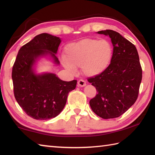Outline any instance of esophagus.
Segmentation results:
<instances>
[{"instance_id":"obj_1","label":"esophagus","mask_w":155,"mask_h":155,"mask_svg":"<svg viewBox=\"0 0 155 155\" xmlns=\"http://www.w3.org/2000/svg\"><path fill=\"white\" fill-rule=\"evenodd\" d=\"M86 83H85V81L83 80H79L78 81V87H83L86 86Z\"/></svg>"}]
</instances>
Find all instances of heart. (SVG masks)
Returning a JSON list of instances; mask_svg holds the SVG:
<instances>
[{
    "mask_svg": "<svg viewBox=\"0 0 155 155\" xmlns=\"http://www.w3.org/2000/svg\"><path fill=\"white\" fill-rule=\"evenodd\" d=\"M113 53V48L109 41L84 38L66 46L62 62L69 71L75 72L77 67H81L85 75L95 77L107 70Z\"/></svg>",
    "mask_w": 155,
    "mask_h": 155,
    "instance_id": "obj_1",
    "label": "heart"
}]
</instances>
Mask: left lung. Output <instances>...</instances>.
<instances>
[{
    "label": "left lung",
    "mask_w": 155,
    "mask_h": 155,
    "mask_svg": "<svg viewBox=\"0 0 155 155\" xmlns=\"http://www.w3.org/2000/svg\"><path fill=\"white\" fill-rule=\"evenodd\" d=\"M97 33L110 37L113 53L107 70L88 80L97 91L89 104L98 117L104 119L114 118L124 113L137 101L142 68L135 46L127 39L112 30Z\"/></svg>",
    "instance_id": "left-lung-1"
}]
</instances>
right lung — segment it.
<instances>
[{"instance_id": "right-lung-1", "label": "right lung", "mask_w": 155, "mask_h": 155, "mask_svg": "<svg viewBox=\"0 0 155 155\" xmlns=\"http://www.w3.org/2000/svg\"><path fill=\"white\" fill-rule=\"evenodd\" d=\"M61 39L48 33L38 35L20 48L12 67L15 97L27 114L36 120H47L61 113L68 94L77 81H64L52 72L37 73L38 61L47 58L56 65Z\"/></svg>"}]
</instances>
